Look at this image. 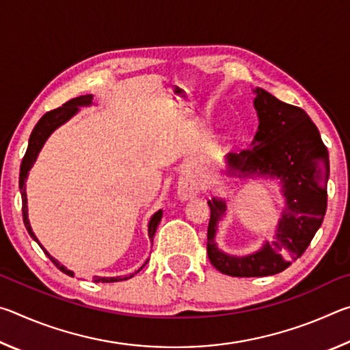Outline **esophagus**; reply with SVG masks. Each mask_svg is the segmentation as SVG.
Returning <instances> with one entry per match:
<instances>
[{"label": "esophagus", "instance_id": "esophagus-1", "mask_svg": "<svg viewBox=\"0 0 350 350\" xmlns=\"http://www.w3.org/2000/svg\"><path fill=\"white\" fill-rule=\"evenodd\" d=\"M198 194V187H194L193 183H185V185L179 187V196L182 199H189Z\"/></svg>", "mask_w": 350, "mask_h": 350}]
</instances>
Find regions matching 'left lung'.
<instances>
[{
	"instance_id": "obj_1",
	"label": "left lung",
	"mask_w": 350,
	"mask_h": 350,
	"mask_svg": "<svg viewBox=\"0 0 350 350\" xmlns=\"http://www.w3.org/2000/svg\"><path fill=\"white\" fill-rule=\"evenodd\" d=\"M259 126L252 150L228 154L230 171L242 176L280 177L287 206L273 242L248 256H228L219 250L215 234L225 213L221 199L208 200L211 210L206 253L224 275L254 278L276 275L303 256L321 227L327 208L329 152L315 123L298 106L284 103L270 92L254 90Z\"/></svg>"
}]
</instances>
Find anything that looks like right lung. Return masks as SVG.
Wrapping results in <instances>:
<instances>
[{
    "mask_svg": "<svg viewBox=\"0 0 350 350\" xmlns=\"http://www.w3.org/2000/svg\"><path fill=\"white\" fill-rule=\"evenodd\" d=\"M91 103H92V96H80V97H75L72 100H69V102H66L63 106H60V108L46 112V114L40 118L37 125H35L31 137H29L27 150H26L25 157H23L21 168H20V191H21V199H23V221H25L27 233L31 234V238L33 241L38 242L37 236L33 234L32 228H31V224H29V219H27L26 179H27L29 170L32 168L33 162L37 161V156H38L40 150L43 148L46 139L49 137L52 131H54V129H57L60 125H63V123L66 120H69V118L72 117L77 111H79V106L91 105ZM161 219H162V210H159L157 213H154L151 221H150V225H148V234H150L151 241L154 238V233H156V228H157L159 222H161ZM38 244H40V242H38ZM41 248H43V247H41ZM43 250H44V248H43ZM44 253L47 254V258H49L52 262H54L57 267L63 271V273H66L69 276H74L72 271L64 269L63 265L58 262L57 259L52 258L46 250H44ZM131 276H128V278H131ZM128 278H120V276H117V278H98V276H96V278H94V282H117V281H125V280H128Z\"/></svg>",
    "mask_w": 350,
    "mask_h": 350,
    "instance_id": "1",
    "label": "right lung"
}]
</instances>
